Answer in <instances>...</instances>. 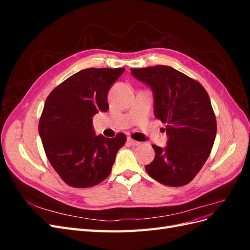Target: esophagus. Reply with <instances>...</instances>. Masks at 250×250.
<instances>
[{"mask_svg":"<svg viewBox=\"0 0 250 250\" xmlns=\"http://www.w3.org/2000/svg\"><path fill=\"white\" fill-rule=\"evenodd\" d=\"M127 142H128V144H130L131 146H140V145H141L140 142L134 141V140L131 139V138H128V139H127Z\"/></svg>","mask_w":250,"mask_h":250,"instance_id":"esophagus-1","label":"esophagus"}]
</instances>
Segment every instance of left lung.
I'll list each match as a JSON object with an SVG mask.
<instances>
[{
	"label": "left lung",
	"instance_id": "1",
	"mask_svg": "<svg viewBox=\"0 0 250 250\" xmlns=\"http://www.w3.org/2000/svg\"><path fill=\"white\" fill-rule=\"evenodd\" d=\"M153 93L154 117L166 124L165 148L153 145L154 160L145 169L158 183L188 185L207 162L217 133L207 90L198 81L168 65L131 69Z\"/></svg>",
	"mask_w": 250,
	"mask_h": 250
}]
</instances>
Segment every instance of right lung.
Here are the masks:
<instances>
[{
  "instance_id": "obj_1",
  "label": "right lung",
  "mask_w": 250,
  "mask_h": 250,
  "mask_svg": "<svg viewBox=\"0 0 250 250\" xmlns=\"http://www.w3.org/2000/svg\"><path fill=\"white\" fill-rule=\"evenodd\" d=\"M124 71L82 70L53 89L44 102L39 133L50 164L66 185L94 187L110 174L126 137L96 135L93 117L108 110L107 94Z\"/></svg>"
}]
</instances>
